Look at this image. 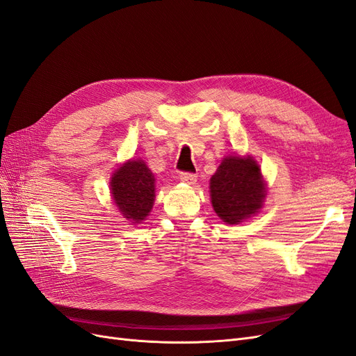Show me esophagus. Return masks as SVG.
Here are the masks:
<instances>
[{"label": "esophagus", "mask_w": 356, "mask_h": 356, "mask_svg": "<svg viewBox=\"0 0 356 356\" xmlns=\"http://www.w3.org/2000/svg\"><path fill=\"white\" fill-rule=\"evenodd\" d=\"M179 179H181L182 182H186V184L193 186V184H196L197 177H196L195 174H191V172H181V174H179Z\"/></svg>", "instance_id": "34e87169"}]
</instances>
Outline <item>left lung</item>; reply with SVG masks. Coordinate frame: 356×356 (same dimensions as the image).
<instances>
[{"label": "left lung", "mask_w": 356, "mask_h": 356, "mask_svg": "<svg viewBox=\"0 0 356 356\" xmlns=\"http://www.w3.org/2000/svg\"><path fill=\"white\" fill-rule=\"evenodd\" d=\"M264 182L251 157H227L211 178V200L218 217L229 224L250 218L261 208Z\"/></svg>", "instance_id": "left-lung-1"}]
</instances>
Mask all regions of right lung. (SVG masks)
I'll return each instance as SVG.
<instances>
[{"mask_svg":"<svg viewBox=\"0 0 356 356\" xmlns=\"http://www.w3.org/2000/svg\"><path fill=\"white\" fill-rule=\"evenodd\" d=\"M114 202L123 217L132 222L145 220L154 202V175L143 160H132L111 179Z\"/></svg>","mask_w":356,"mask_h":356,"instance_id":"add662e5","label":"right lung"}]
</instances>
